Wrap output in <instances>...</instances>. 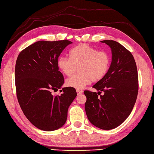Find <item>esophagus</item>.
<instances>
[{
	"instance_id": "esophagus-1",
	"label": "esophagus",
	"mask_w": 154,
	"mask_h": 154,
	"mask_svg": "<svg viewBox=\"0 0 154 154\" xmlns=\"http://www.w3.org/2000/svg\"><path fill=\"white\" fill-rule=\"evenodd\" d=\"M77 95H80L82 93H83V91L81 89H77Z\"/></svg>"
}]
</instances>
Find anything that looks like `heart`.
Listing matches in <instances>:
<instances>
[{
    "instance_id": "heart-1",
    "label": "heart",
    "mask_w": 154,
    "mask_h": 154,
    "mask_svg": "<svg viewBox=\"0 0 154 154\" xmlns=\"http://www.w3.org/2000/svg\"><path fill=\"white\" fill-rule=\"evenodd\" d=\"M110 64V56L105 51H100L86 44H81L70 51V58L59 57L57 65L60 71L69 77L76 67L79 73L68 79V87L82 89L93 80L98 81L106 75Z\"/></svg>"
}]
</instances>
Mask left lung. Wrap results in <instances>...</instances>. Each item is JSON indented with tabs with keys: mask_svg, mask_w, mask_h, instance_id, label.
<instances>
[{
	"mask_svg": "<svg viewBox=\"0 0 154 154\" xmlns=\"http://www.w3.org/2000/svg\"><path fill=\"white\" fill-rule=\"evenodd\" d=\"M101 42L110 47L112 63L106 75L93 86L99 91L98 94L84 91L87 98L85 110L94 126L110 130L121 125L131 112L138 96V75L130 51L114 41ZM101 91L104 92L103 95L99 94Z\"/></svg>",
	"mask_w": 154,
	"mask_h": 154,
	"instance_id": "left-lung-1",
	"label": "left lung"
}]
</instances>
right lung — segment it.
Segmentation results:
<instances>
[{"label": "right lung", "mask_w": 154, "mask_h": 154, "mask_svg": "<svg viewBox=\"0 0 154 154\" xmlns=\"http://www.w3.org/2000/svg\"><path fill=\"white\" fill-rule=\"evenodd\" d=\"M68 40L40 41L21 51L15 66L16 95L21 109L34 126L46 131L61 128L67 119L68 107L77 96L75 88L60 89L64 77L57 61L68 45Z\"/></svg>", "instance_id": "add662e5"}]
</instances>
